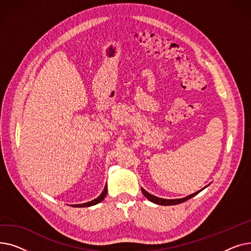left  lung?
Returning <instances> with one entry per match:
<instances>
[{
	"mask_svg": "<svg viewBox=\"0 0 251 251\" xmlns=\"http://www.w3.org/2000/svg\"><path fill=\"white\" fill-rule=\"evenodd\" d=\"M206 187H207V186H205L204 188H206ZM204 188L201 189L200 191H196V192H194V193H192V194H190V195H188V196H186V197H183V199H177V200L161 199V197H157V196H154V195L149 193L146 189H143L142 187H141V192L143 193V195L146 196L150 201H151V202H153V203H155V204H160V205H174V204H179V203H181V202H184V201H186L190 200L191 197H193V196L196 195V194H199V193H200L201 191H202Z\"/></svg>",
	"mask_w": 251,
	"mask_h": 251,
	"instance_id": "left-lung-1",
	"label": "left lung"
}]
</instances>
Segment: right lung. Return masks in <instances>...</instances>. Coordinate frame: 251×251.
<instances>
[{
    "label": "right lung",
    "mask_w": 251,
    "mask_h": 251,
    "mask_svg": "<svg viewBox=\"0 0 251 251\" xmlns=\"http://www.w3.org/2000/svg\"><path fill=\"white\" fill-rule=\"evenodd\" d=\"M107 192H108V186L105 185L104 188H103V191L100 193V195L99 197H97L96 200L91 201H88V202H85V203H79V204H72V206L74 207H87V206H92V205H96L98 203H100V201H102L104 200L105 195H107Z\"/></svg>",
    "instance_id": "1"
}]
</instances>
